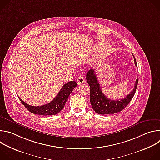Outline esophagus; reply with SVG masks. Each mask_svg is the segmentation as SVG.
<instances>
[{"mask_svg": "<svg viewBox=\"0 0 160 160\" xmlns=\"http://www.w3.org/2000/svg\"><path fill=\"white\" fill-rule=\"evenodd\" d=\"M77 82L78 85H80V84H82L85 82V79L83 78V77H78L77 80Z\"/></svg>", "mask_w": 160, "mask_h": 160, "instance_id": "1", "label": "esophagus"}]
</instances>
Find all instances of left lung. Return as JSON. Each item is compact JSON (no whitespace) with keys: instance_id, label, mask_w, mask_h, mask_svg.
<instances>
[{"instance_id":"1","label":"left lung","mask_w":160,"mask_h":160,"mask_svg":"<svg viewBox=\"0 0 160 160\" xmlns=\"http://www.w3.org/2000/svg\"><path fill=\"white\" fill-rule=\"evenodd\" d=\"M133 56L135 64L136 66H138L133 54ZM86 79L90 86V101L91 105H92L93 109L100 115L115 114L122 111L133 98L139 80V78H137L134 85V88L129 94L123 99L115 101L106 98L102 93L100 84L99 83L95 72L93 69L90 70L87 72Z\"/></svg>"}]
</instances>
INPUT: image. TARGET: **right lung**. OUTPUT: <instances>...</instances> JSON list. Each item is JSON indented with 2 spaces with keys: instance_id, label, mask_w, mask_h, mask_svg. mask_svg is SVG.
<instances>
[{
  "instance_id": "1",
  "label": "right lung",
  "mask_w": 160,
  "mask_h": 160,
  "mask_svg": "<svg viewBox=\"0 0 160 160\" xmlns=\"http://www.w3.org/2000/svg\"><path fill=\"white\" fill-rule=\"evenodd\" d=\"M77 85V83L75 81H71L65 83L56 97L51 102L40 106H30L25 102L19 98V99L25 107L32 113L44 116L55 115L63 109L68 97Z\"/></svg>"
}]
</instances>
